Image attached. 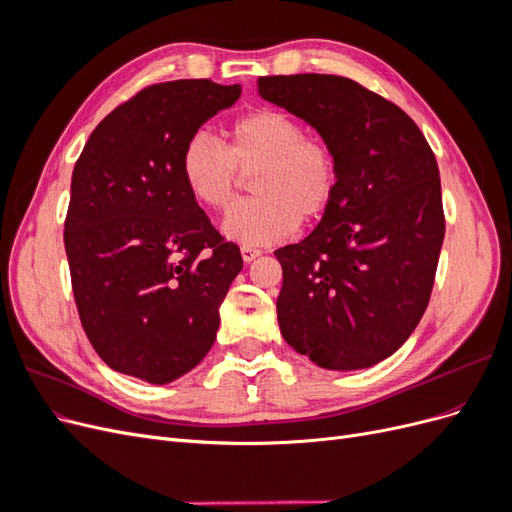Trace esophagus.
<instances>
[{
  "instance_id": "esophagus-1",
  "label": "esophagus",
  "mask_w": 512,
  "mask_h": 512,
  "mask_svg": "<svg viewBox=\"0 0 512 512\" xmlns=\"http://www.w3.org/2000/svg\"><path fill=\"white\" fill-rule=\"evenodd\" d=\"M241 256L245 262H252L260 256V250L258 247H252V245H241Z\"/></svg>"
}]
</instances>
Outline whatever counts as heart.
I'll use <instances>...</instances> for the list:
<instances>
[{"mask_svg": "<svg viewBox=\"0 0 512 512\" xmlns=\"http://www.w3.org/2000/svg\"><path fill=\"white\" fill-rule=\"evenodd\" d=\"M230 145L207 130L183 145L179 170L196 203L226 209L237 192L241 170H253L252 192L228 213L224 235L243 245H269L290 237L299 222L316 220L337 190L335 153L320 136L277 108H258L230 128Z\"/></svg>", "mask_w": 512, "mask_h": 512, "instance_id": "1", "label": "heart"}]
</instances>
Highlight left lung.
Listing matches in <instances>:
<instances>
[{
	"mask_svg": "<svg viewBox=\"0 0 512 512\" xmlns=\"http://www.w3.org/2000/svg\"><path fill=\"white\" fill-rule=\"evenodd\" d=\"M258 94L309 123L337 162L318 226L275 250L280 331L318 367L376 365L404 346L431 297L444 241L436 156L399 106L344 76H262Z\"/></svg>",
	"mask_w": 512,
	"mask_h": 512,
	"instance_id": "1",
	"label": "left lung"
}]
</instances>
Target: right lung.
Here are the masks:
<instances>
[{
    "label": "right lung",
    "instance_id": "1",
    "mask_svg": "<svg viewBox=\"0 0 512 512\" xmlns=\"http://www.w3.org/2000/svg\"><path fill=\"white\" fill-rule=\"evenodd\" d=\"M239 85H151L106 115L76 160L66 254L81 324L119 374L168 384L215 342L220 305L243 269L185 188L181 151L232 106Z\"/></svg>",
    "mask_w": 512,
    "mask_h": 512
}]
</instances>
